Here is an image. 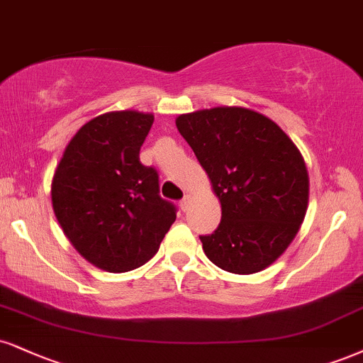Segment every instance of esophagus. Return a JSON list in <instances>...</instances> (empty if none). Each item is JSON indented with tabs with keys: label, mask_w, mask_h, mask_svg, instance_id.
Returning a JSON list of instances; mask_svg holds the SVG:
<instances>
[{
	"label": "esophagus",
	"mask_w": 363,
	"mask_h": 363,
	"mask_svg": "<svg viewBox=\"0 0 363 363\" xmlns=\"http://www.w3.org/2000/svg\"><path fill=\"white\" fill-rule=\"evenodd\" d=\"M189 201H191V196H184V198L181 199V203H179V206H181L182 211H186L187 206H189Z\"/></svg>",
	"instance_id": "1"
}]
</instances>
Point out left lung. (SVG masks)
<instances>
[{
    "label": "left lung",
    "instance_id": "obj_1",
    "mask_svg": "<svg viewBox=\"0 0 363 363\" xmlns=\"http://www.w3.org/2000/svg\"><path fill=\"white\" fill-rule=\"evenodd\" d=\"M177 130L206 170L221 221L203 235V250L231 274L274 264L298 235L309 179L298 147L260 113L220 106L177 116Z\"/></svg>",
    "mask_w": 363,
    "mask_h": 363
}]
</instances>
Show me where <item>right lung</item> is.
<instances>
[{
    "mask_svg": "<svg viewBox=\"0 0 363 363\" xmlns=\"http://www.w3.org/2000/svg\"><path fill=\"white\" fill-rule=\"evenodd\" d=\"M154 115L104 113L82 125L52 179V206L74 248L108 272H128L159 250L176 206L159 194V174L140 162Z\"/></svg>",
    "mask_w": 363,
    "mask_h": 363,
    "instance_id": "right-lung-1",
    "label": "right lung"
}]
</instances>
